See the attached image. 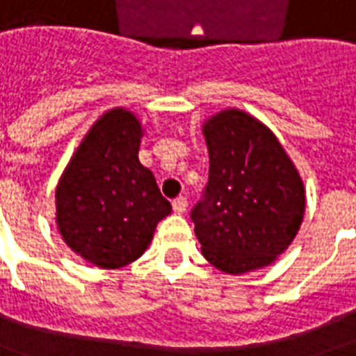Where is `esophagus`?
I'll use <instances>...</instances> for the list:
<instances>
[{
    "mask_svg": "<svg viewBox=\"0 0 356 356\" xmlns=\"http://www.w3.org/2000/svg\"><path fill=\"white\" fill-rule=\"evenodd\" d=\"M172 207H173V211L177 212V214H183V212L186 211V207H188V201H186V197L181 195V197H175V200H173Z\"/></svg>",
    "mask_w": 356,
    "mask_h": 356,
    "instance_id": "1",
    "label": "esophagus"
}]
</instances>
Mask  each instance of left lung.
<instances>
[{
    "instance_id": "left-lung-1",
    "label": "left lung",
    "mask_w": 356,
    "mask_h": 356,
    "mask_svg": "<svg viewBox=\"0 0 356 356\" xmlns=\"http://www.w3.org/2000/svg\"><path fill=\"white\" fill-rule=\"evenodd\" d=\"M209 181L190 212L212 266L240 275L271 264L303 222L299 173L270 129L229 108L203 125Z\"/></svg>"
}]
</instances>
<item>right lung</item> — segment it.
<instances>
[{
	"instance_id": "1",
	"label": "right lung",
	"mask_w": 356,
	"mask_h": 356,
	"mask_svg": "<svg viewBox=\"0 0 356 356\" xmlns=\"http://www.w3.org/2000/svg\"><path fill=\"white\" fill-rule=\"evenodd\" d=\"M140 122L129 111L103 114L72 156L55 192L64 242L105 270L138 259L156 223L172 212L153 173L140 164Z\"/></svg>"
}]
</instances>
